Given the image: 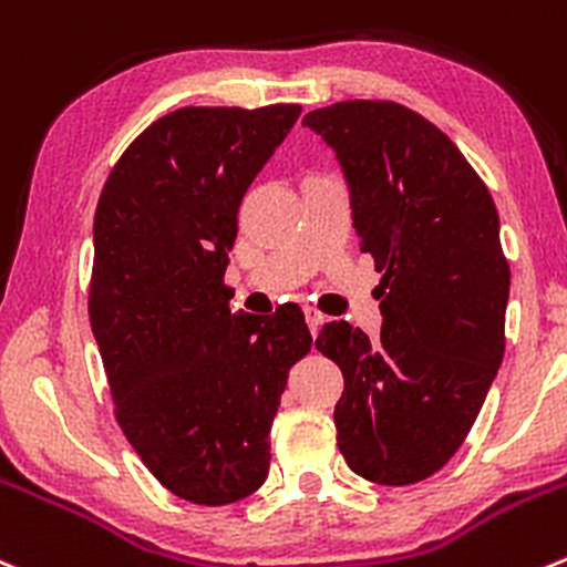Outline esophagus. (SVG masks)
Masks as SVG:
<instances>
[{"mask_svg":"<svg viewBox=\"0 0 567 567\" xmlns=\"http://www.w3.org/2000/svg\"><path fill=\"white\" fill-rule=\"evenodd\" d=\"M305 318H307V327H310V334H312V338H316L318 329H321V323L327 321V318H323L321 312H318V310H312V307H307V310H305Z\"/></svg>","mask_w":567,"mask_h":567,"instance_id":"34e87169","label":"esophagus"}]
</instances>
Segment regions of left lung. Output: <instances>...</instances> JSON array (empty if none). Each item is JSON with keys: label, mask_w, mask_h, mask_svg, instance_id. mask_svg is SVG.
Listing matches in <instances>:
<instances>
[{"label": "left lung", "mask_w": 567, "mask_h": 567, "mask_svg": "<svg viewBox=\"0 0 567 567\" xmlns=\"http://www.w3.org/2000/svg\"><path fill=\"white\" fill-rule=\"evenodd\" d=\"M349 183L360 249L382 271L377 340L323 323L316 349L343 371L334 404L349 468L412 485L463 446L502 368L509 266L491 190L432 121L395 102H338L301 118Z\"/></svg>", "instance_id": "obj_1"}]
</instances>
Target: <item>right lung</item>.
I'll list each match as a JSON object with an SVG mask.
<instances>
[{
  "label": "right lung",
  "instance_id": "obj_1",
  "mask_svg": "<svg viewBox=\"0 0 567 567\" xmlns=\"http://www.w3.org/2000/svg\"><path fill=\"white\" fill-rule=\"evenodd\" d=\"M299 104L183 107L146 126L93 218L91 329L126 441L163 487L221 507L271 463L288 371L310 351L305 312H229L238 210Z\"/></svg>",
  "mask_w": 567,
  "mask_h": 567
}]
</instances>
